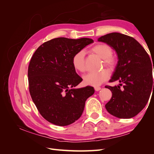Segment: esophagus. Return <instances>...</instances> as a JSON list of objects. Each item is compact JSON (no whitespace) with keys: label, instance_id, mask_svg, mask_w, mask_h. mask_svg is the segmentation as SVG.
Here are the masks:
<instances>
[{"label":"esophagus","instance_id":"1","mask_svg":"<svg viewBox=\"0 0 154 154\" xmlns=\"http://www.w3.org/2000/svg\"><path fill=\"white\" fill-rule=\"evenodd\" d=\"M94 89L96 91H99L101 89V88L100 87H94Z\"/></svg>","mask_w":154,"mask_h":154}]
</instances>
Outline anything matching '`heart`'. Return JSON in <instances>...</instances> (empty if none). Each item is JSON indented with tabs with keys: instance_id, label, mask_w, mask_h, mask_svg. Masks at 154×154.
I'll list each match as a JSON object with an SVG mask.
<instances>
[{
	"instance_id": "heart-1",
	"label": "heart",
	"mask_w": 154,
	"mask_h": 154,
	"mask_svg": "<svg viewBox=\"0 0 154 154\" xmlns=\"http://www.w3.org/2000/svg\"><path fill=\"white\" fill-rule=\"evenodd\" d=\"M93 53L103 60L104 66L110 71H114L118 66V60L112 56L113 50L110 46L105 44H98L91 49ZM72 64L74 69L80 72L86 71L85 53L83 51H79L74 54ZM110 77L108 70L103 69L98 72H91L83 77V83L87 85L98 87Z\"/></svg>"
}]
</instances>
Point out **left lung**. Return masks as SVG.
I'll list each match as a JSON object with an SVG mask.
<instances>
[{"instance_id":"8db88e82","label":"left lung","mask_w":154,"mask_h":154,"mask_svg":"<svg viewBox=\"0 0 154 154\" xmlns=\"http://www.w3.org/2000/svg\"><path fill=\"white\" fill-rule=\"evenodd\" d=\"M98 41L112 47L119 59L109 82H118L119 84L105 86L112 94L105 108L118 118H133L144 108L154 88L150 58L143 46L128 35L111 32L101 36Z\"/></svg>"}]
</instances>
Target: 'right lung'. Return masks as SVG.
Here are the masks:
<instances>
[{"instance_id": "add662e5", "label": "right lung", "mask_w": 154, "mask_h": 154, "mask_svg": "<svg viewBox=\"0 0 154 154\" xmlns=\"http://www.w3.org/2000/svg\"><path fill=\"white\" fill-rule=\"evenodd\" d=\"M93 42L88 38L60 37L42 44L28 67L30 95L39 113L48 122L67 126L81 117L92 87L74 88L82 81L72 64L74 54Z\"/></svg>"}]
</instances>
